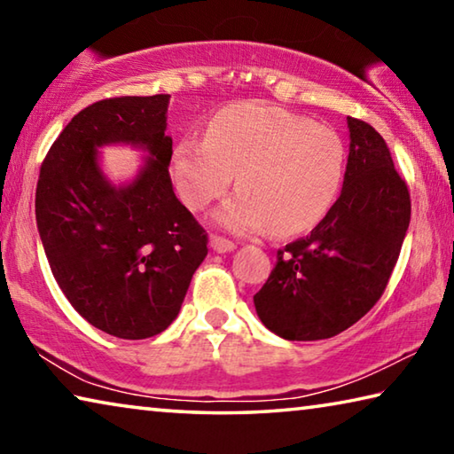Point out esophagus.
Masks as SVG:
<instances>
[{"label": "esophagus", "mask_w": 454, "mask_h": 454, "mask_svg": "<svg viewBox=\"0 0 454 454\" xmlns=\"http://www.w3.org/2000/svg\"><path fill=\"white\" fill-rule=\"evenodd\" d=\"M210 246L214 252H218V254H226V252H232L236 248V244L232 240H228V238H222L214 234L210 238Z\"/></svg>", "instance_id": "obj_1"}]
</instances>
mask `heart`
I'll return each instance as SVG.
<instances>
[{
	"instance_id": "heart-1",
	"label": "heart",
	"mask_w": 454,
	"mask_h": 454,
	"mask_svg": "<svg viewBox=\"0 0 454 454\" xmlns=\"http://www.w3.org/2000/svg\"><path fill=\"white\" fill-rule=\"evenodd\" d=\"M347 150L333 128L264 102L218 110L202 137L176 145L172 176L184 204L204 210L226 194L238 172L240 192L216 210L232 232L290 236L326 216L344 180Z\"/></svg>"
}]
</instances>
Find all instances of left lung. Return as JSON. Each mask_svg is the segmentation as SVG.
Masks as SVG:
<instances>
[{
    "mask_svg": "<svg viewBox=\"0 0 454 454\" xmlns=\"http://www.w3.org/2000/svg\"><path fill=\"white\" fill-rule=\"evenodd\" d=\"M350 145L342 192L309 236L278 250L254 306L286 340L340 334L379 302L411 222V194L387 142L347 118Z\"/></svg>",
    "mask_w": 454,
    "mask_h": 454,
    "instance_id": "left-lung-1",
    "label": "left lung"
}]
</instances>
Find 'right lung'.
<instances>
[{
  "label": "right lung",
  "mask_w": 454,
  "mask_h": 454,
  "mask_svg": "<svg viewBox=\"0 0 454 454\" xmlns=\"http://www.w3.org/2000/svg\"><path fill=\"white\" fill-rule=\"evenodd\" d=\"M170 96L99 99L75 114L45 156L35 220L53 278L91 326L142 340L178 317L208 234L174 194ZM110 143L151 153L137 178L114 187L97 160Z\"/></svg>",
  "instance_id": "add662e5"
}]
</instances>
